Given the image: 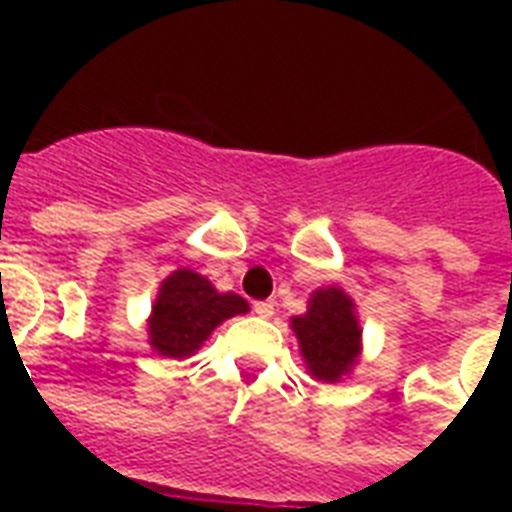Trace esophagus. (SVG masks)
Returning a JSON list of instances; mask_svg holds the SVG:
<instances>
[{"label":"esophagus","mask_w":512,"mask_h":512,"mask_svg":"<svg viewBox=\"0 0 512 512\" xmlns=\"http://www.w3.org/2000/svg\"><path fill=\"white\" fill-rule=\"evenodd\" d=\"M273 311H276V308H273L271 300H265V303H255V313L260 316V319H271Z\"/></svg>","instance_id":"esophagus-1"}]
</instances>
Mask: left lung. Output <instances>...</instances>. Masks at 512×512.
Returning a JSON list of instances; mask_svg holds the SVG:
<instances>
[{
    "instance_id": "8db88e82",
    "label": "left lung",
    "mask_w": 512,
    "mask_h": 512,
    "mask_svg": "<svg viewBox=\"0 0 512 512\" xmlns=\"http://www.w3.org/2000/svg\"><path fill=\"white\" fill-rule=\"evenodd\" d=\"M300 356L313 380L340 382L361 358V321L356 303L342 287H319L308 297V311L292 316Z\"/></svg>"
}]
</instances>
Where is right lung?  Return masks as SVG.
<instances>
[{
	"instance_id": "add662e5",
	"label": "right lung",
	"mask_w": 512,
	"mask_h": 512,
	"mask_svg": "<svg viewBox=\"0 0 512 512\" xmlns=\"http://www.w3.org/2000/svg\"><path fill=\"white\" fill-rule=\"evenodd\" d=\"M249 313V303L233 292H217L215 284L191 271L177 268L156 292L146 332L148 345L164 358H188L209 340L223 321Z\"/></svg>"
}]
</instances>
